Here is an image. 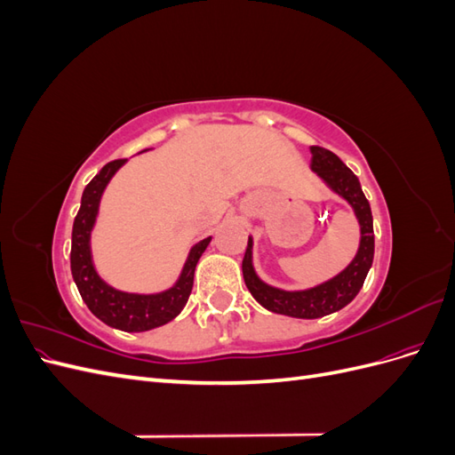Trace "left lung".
Wrapping results in <instances>:
<instances>
[{
    "mask_svg": "<svg viewBox=\"0 0 455 455\" xmlns=\"http://www.w3.org/2000/svg\"><path fill=\"white\" fill-rule=\"evenodd\" d=\"M311 171L324 184L346 199L355 211L361 226V244L351 264L330 281L316 284L307 291H281L261 281L252 266V237L243 258V277L254 299L273 313H281L296 319H319L346 307L359 294L366 275L374 261V222H371L370 203L363 194L359 178L330 149L311 146Z\"/></svg>",
    "mask_w": 455,
    "mask_h": 455,
    "instance_id": "8db88e82",
    "label": "left lung"
}]
</instances>
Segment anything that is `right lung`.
<instances>
[{"instance_id": "add662e5", "label": "right lung", "mask_w": 455, "mask_h": 455, "mask_svg": "<svg viewBox=\"0 0 455 455\" xmlns=\"http://www.w3.org/2000/svg\"><path fill=\"white\" fill-rule=\"evenodd\" d=\"M127 159H116L104 164L100 172L84 189L79 212L74 220L72 229V252L70 267L77 291L84 298L91 313L104 324L123 330V332H146L172 321L184 309L188 298L194 288V275L199 258L209 246L211 237L191 246L180 277L169 291L159 294H131L116 291L114 286L104 283L92 264L91 254V231L94 228L96 216L104 189L112 176L125 164Z\"/></svg>"}]
</instances>
